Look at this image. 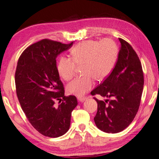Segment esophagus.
<instances>
[{"instance_id": "esophagus-1", "label": "esophagus", "mask_w": 159, "mask_h": 159, "mask_svg": "<svg viewBox=\"0 0 159 159\" xmlns=\"http://www.w3.org/2000/svg\"><path fill=\"white\" fill-rule=\"evenodd\" d=\"M77 99L79 102H83L86 100V98L85 97H82V96H79V97H77Z\"/></svg>"}]
</instances>
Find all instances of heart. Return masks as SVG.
Here are the masks:
<instances>
[{"instance_id":"obj_1","label":"heart","mask_w":159,"mask_h":159,"mask_svg":"<svg viewBox=\"0 0 159 159\" xmlns=\"http://www.w3.org/2000/svg\"><path fill=\"white\" fill-rule=\"evenodd\" d=\"M71 58L61 57L58 61V72L64 80H70L75 71L76 65L83 64L85 75L77 77L68 84L70 94L82 96L94 85V79L102 80L112 70L116 63L118 48L113 40L101 41L88 40L77 44L70 51Z\"/></svg>"}]
</instances>
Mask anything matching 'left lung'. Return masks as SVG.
I'll return each instance as SVG.
<instances>
[{
    "instance_id": "left-lung-1",
    "label": "left lung",
    "mask_w": 159,
    "mask_h": 159,
    "mask_svg": "<svg viewBox=\"0 0 159 159\" xmlns=\"http://www.w3.org/2000/svg\"><path fill=\"white\" fill-rule=\"evenodd\" d=\"M120 47L117 61L110 75L92 95L111 98L98 101V110L94 118L96 127L106 133H118L134 119L141 102L144 77L141 61L132 47L122 39H119Z\"/></svg>"
}]
</instances>
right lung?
Masks as SVG:
<instances>
[{"mask_svg": "<svg viewBox=\"0 0 159 159\" xmlns=\"http://www.w3.org/2000/svg\"><path fill=\"white\" fill-rule=\"evenodd\" d=\"M72 45L43 39L28 47L18 61L15 84L22 110L34 128L48 137L68 131L78 105L76 96H65L56 60Z\"/></svg>", "mask_w": 159, "mask_h": 159, "instance_id": "1", "label": "right lung"}]
</instances>
